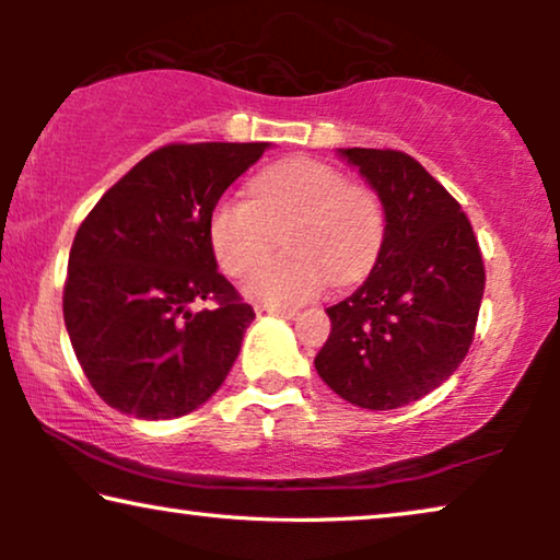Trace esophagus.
<instances>
[{
    "mask_svg": "<svg viewBox=\"0 0 560 560\" xmlns=\"http://www.w3.org/2000/svg\"><path fill=\"white\" fill-rule=\"evenodd\" d=\"M259 313H272V316H280V318H295L298 311H290V308H259Z\"/></svg>",
    "mask_w": 560,
    "mask_h": 560,
    "instance_id": "34e87169",
    "label": "esophagus"
}]
</instances>
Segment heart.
I'll use <instances>...</instances> for the list:
<instances>
[{"mask_svg": "<svg viewBox=\"0 0 560 560\" xmlns=\"http://www.w3.org/2000/svg\"><path fill=\"white\" fill-rule=\"evenodd\" d=\"M290 258L258 262L277 246ZM387 234L385 206L339 167L311 158L272 165L249 183V198L226 196L213 206L209 242L226 275L244 280V295L265 308H298L328 282L351 285L377 262Z\"/></svg>", "mask_w": 560, "mask_h": 560, "instance_id": "heart-1", "label": "heart"}]
</instances>
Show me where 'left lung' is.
<instances>
[{"label": "left lung", "mask_w": 560, "mask_h": 560, "mask_svg": "<svg viewBox=\"0 0 560 560\" xmlns=\"http://www.w3.org/2000/svg\"><path fill=\"white\" fill-rule=\"evenodd\" d=\"M380 196L387 234L370 278L326 308L331 334L316 372L366 410H395L441 387L471 347L485 262L456 198L397 150L347 148Z\"/></svg>", "instance_id": "obj_1"}]
</instances>
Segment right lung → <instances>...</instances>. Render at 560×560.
Returning a JSON list of instances; mask_svg holds the SVG:
<instances>
[{
    "label": "right lung",
    "mask_w": 560,
    "mask_h": 560,
    "mask_svg": "<svg viewBox=\"0 0 560 560\" xmlns=\"http://www.w3.org/2000/svg\"><path fill=\"white\" fill-rule=\"evenodd\" d=\"M267 148H160L114 183L75 232L63 318L83 374L114 410L180 418L226 380L255 311L217 270L209 219ZM198 300L218 305L194 314Z\"/></svg>",
    "instance_id": "add662e5"
}]
</instances>
